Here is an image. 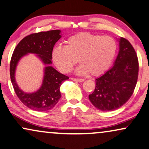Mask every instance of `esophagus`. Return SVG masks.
<instances>
[{
    "mask_svg": "<svg viewBox=\"0 0 149 149\" xmlns=\"http://www.w3.org/2000/svg\"><path fill=\"white\" fill-rule=\"evenodd\" d=\"M71 79H72V80L75 81H79V82H81V81H84V79H80V78H74V77H72Z\"/></svg>",
    "mask_w": 149,
    "mask_h": 149,
    "instance_id": "esophagus-1",
    "label": "esophagus"
}]
</instances>
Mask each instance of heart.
<instances>
[{"label": "heart", "mask_w": 149, "mask_h": 149, "mask_svg": "<svg viewBox=\"0 0 149 149\" xmlns=\"http://www.w3.org/2000/svg\"><path fill=\"white\" fill-rule=\"evenodd\" d=\"M117 45L109 36L79 33L69 38L65 47L56 46L53 51V59L58 70L68 73L78 58L80 66L77 73H89L93 76L103 74L112 63L117 53Z\"/></svg>", "instance_id": "1"}]
</instances>
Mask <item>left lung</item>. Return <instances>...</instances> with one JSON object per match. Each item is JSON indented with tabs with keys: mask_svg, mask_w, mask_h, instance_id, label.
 Segmentation results:
<instances>
[{
	"mask_svg": "<svg viewBox=\"0 0 149 149\" xmlns=\"http://www.w3.org/2000/svg\"><path fill=\"white\" fill-rule=\"evenodd\" d=\"M119 42L114 65L96 79L95 91L89 95L92 104L102 111L120 108L132 95L137 83L139 65L135 50L125 38Z\"/></svg>",
	"mask_w": 149,
	"mask_h": 149,
	"instance_id": "left-lung-1",
	"label": "left lung"
}]
</instances>
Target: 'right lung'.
Instances as JSON below:
<instances>
[{
    "mask_svg": "<svg viewBox=\"0 0 149 149\" xmlns=\"http://www.w3.org/2000/svg\"><path fill=\"white\" fill-rule=\"evenodd\" d=\"M58 30L40 32L28 35L21 40L15 49L10 62V76L14 91L21 101L30 109L46 111L51 109L61 98L60 87L69 79L51 66L52 53L55 43L61 38ZM28 53L38 54L46 65L43 84L35 93H26L18 88L14 78L16 65L20 58Z\"/></svg>",
    "mask_w": 149,
    "mask_h": 149,
    "instance_id": "obj_1",
    "label": "right lung"
}]
</instances>
